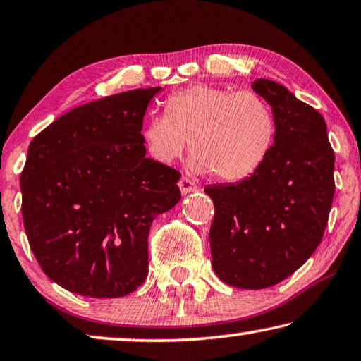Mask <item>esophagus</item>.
I'll return each mask as SVG.
<instances>
[{"label":"esophagus","instance_id":"1","mask_svg":"<svg viewBox=\"0 0 361 361\" xmlns=\"http://www.w3.org/2000/svg\"><path fill=\"white\" fill-rule=\"evenodd\" d=\"M178 186H180V190H181L183 194H188V192H192V191L197 190L196 183L190 180V178H186V176H183V178L178 181Z\"/></svg>","mask_w":361,"mask_h":361}]
</instances>
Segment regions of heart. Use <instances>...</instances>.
Instances as JSON below:
<instances>
[{"mask_svg": "<svg viewBox=\"0 0 361 361\" xmlns=\"http://www.w3.org/2000/svg\"><path fill=\"white\" fill-rule=\"evenodd\" d=\"M141 136L160 164L178 159L190 140L194 171H215L219 180L234 183L252 176L270 156L276 118L254 91L197 83L171 93L167 114L147 120Z\"/></svg>", "mask_w": 361, "mask_h": 361, "instance_id": "1", "label": "heart"}]
</instances>
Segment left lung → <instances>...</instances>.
I'll return each mask as SVG.
<instances>
[{"mask_svg":"<svg viewBox=\"0 0 361 361\" xmlns=\"http://www.w3.org/2000/svg\"><path fill=\"white\" fill-rule=\"evenodd\" d=\"M252 90L276 118L273 149L252 176L205 188L215 205L212 267L223 283L270 288L322 243L334 197V151L322 114L271 80Z\"/></svg>","mask_w":361,"mask_h":361,"instance_id":"obj_1","label":"left lung"}]
</instances>
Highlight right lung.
Here are the masks:
<instances>
[{
  "label": "right lung",
  "mask_w": 361,
  "mask_h": 361,
  "mask_svg": "<svg viewBox=\"0 0 361 361\" xmlns=\"http://www.w3.org/2000/svg\"><path fill=\"white\" fill-rule=\"evenodd\" d=\"M160 87L68 111L32 140L22 219L42 270L85 297H122L147 276L154 219L178 204V170L146 157L142 118Z\"/></svg>",
  "instance_id": "obj_1"
}]
</instances>
